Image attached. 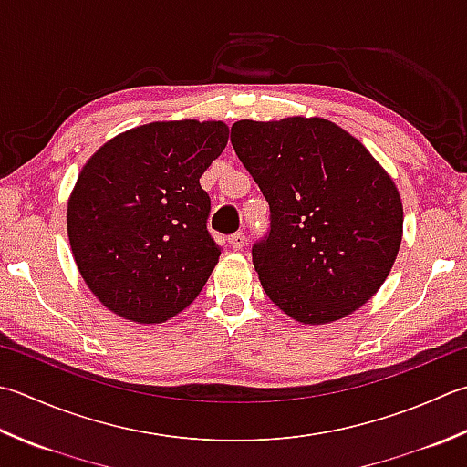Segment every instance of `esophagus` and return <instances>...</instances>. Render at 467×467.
Wrapping results in <instances>:
<instances>
[{
  "label": "esophagus",
  "instance_id": "obj_1",
  "mask_svg": "<svg viewBox=\"0 0 467 467\" xmlns=\"http://www.w3.org/2000/svg\"><path fill=\"white\" fill-rule=\"evenodd\" d=\"M228 244H231L234 251H241L243 246H244V233L239 231V233H234V234L228 236Z\"/></svg>",
  "mask_w": 467,
  "mask_h": 467
}]
</instances>
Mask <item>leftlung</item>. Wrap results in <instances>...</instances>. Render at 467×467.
Masks as SVG:
<instances>
[{"mask_svg": "<svg viewBox=\"0 0 467 467\" xmlns=\"http://www.w3.org/2000/svg\"><path fill=\"white\" fill-rule=\"evenodd\" d=\"M231 141L269 202L253 265L273 304L301 324H330L367 304L403 236L399 190L380 163L319 117L244 119Z\"/></svg>", "mask_w": 467, "mask_h": 467, "instance_id": "left-lung-1", "label": "left lung"}]
</instances>
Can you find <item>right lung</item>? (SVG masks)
Instances as JSON below:
<instances>
[{"label": "right lung", "instance_id": "obj_1", "mask_svg": "<svg viewBox=\"0 0 467 467\" xmlns=\"http://www.w3.org/2000/svg\"><path fill=\"white\" fill-rule=\"evenodd\" d=\"M226 141L223 121H158L107 141L78 173L67 213L72 257L117 316L161 324L206 285L221 246L200 178Z\"/></svg>", "mask_w": 467, "mask_h": 467}]
</instances>
